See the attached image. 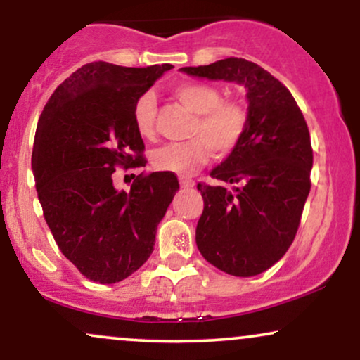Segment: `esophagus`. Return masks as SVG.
<instances>
[{"instance_id":"1","label":"esophagus","mask_w":360,"mask_h":360,"mask_svg":"<svg viewBox=\"0 0 360 360\" xmlns=\"http://www.w3.org/2000/svg\"><path fill=\"white\" fill-rule=\"evenodd\" d=\"M179 184H181V188L189 189V188H193V186H194V181L188 179V177H181V179H179Z\"/></svg>"}]
</instances>
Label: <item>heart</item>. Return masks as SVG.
Here are the masks:
<instances>
[{
    "instance_id": "1",
    "label": "heart",
    "mask_w": 360,
    "mask_h": 360,
    "mask_svg": "<svg viewBox=\"0 0 360 360\" xmlns=\"http://www.w3.org/2000/svg\"><path fill=\"white\" fill-rule=\"evenodd\" d=\"M176 100L196 115L189 128L191 140L169 143L154 150L152 164L155 169L174 174H191L208 159L232 154L242 142L247 130V111L240 103L221 100L220 89L208 82L186 81L172 88ZM135 128L143 139L155 135L157 103L152 93H143L134 105Z\"/></svg>"
}]
</instances>
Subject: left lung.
<instances>
[{
  "mask_svg": "<svg viewBox=\"0 0 360 360\" xmlns=\"http://www.w3.org/2000/svg\"><path fill=\"white\" fill-rule=\"evenodd\" d=\"M181 71L247 89L249 122L242 142L212 171L214 179L237 188L232 193L198 183L205 208L196 245L226 274L257 276L286 254L298 232L311 188L308 125L286 86L254 62L229 57Z\"/></svg>",
  "mask_w": 360,
  "mask_h": 360,
  "instance_id": "obj_1",
  "label": "left lung"
}]
</instances>
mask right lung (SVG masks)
<instances>
[{"mask_svg": "<svg viewBox=\"0 0 360 360\" xmlns=\"http://www.w3.org/2000/svg\"><path fill=\"white\" fill-rule=\"evenodd\" d=\"M171 64L123 68L89 62L57 86L39 118L32 171L45 221L62 254L100 284L123 281L150 257L157 225L179 183L139 174L118 191V167L146 166L135 100Z\"/></svg>", "mask_w": 360, "mask_h": 360, "instance_id": "right-lung-1", "label": "right lung"}]
</instances>
